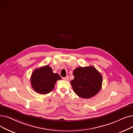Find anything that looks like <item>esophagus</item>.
I'll return each mask as SVG.
<instances>
[{
  "instance_id": "34e87169",
  "label": "esophagus",
  "mask_w": 133,
  "mask_h": 133,
  "mask_svg": "<svg viewBox=\"0 0 133 133\" xmlns=\"http://www.w3.org/2000/svg\"><path fill=\"white\" fill-rule=\"evenodd\" d=\"M62 79L64 80L68 81V80H69V77H68V76H66V77H63V78H62Z\"/></svg>"
}]
</instances>
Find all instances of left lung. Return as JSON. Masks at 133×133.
<instances>
[{
	"label": "left lung",
	"mask_w": 133,
	"mask_h": 133,
	"mask_svg": "<svg viewBox=\"0 0 133 133\" xmlns=\"http://www.w3.org/2000/svg\"><path fill=\"white\" fill-rule=\"evenodd\" d=\"M74 78L71 82L74 92L83 98H90L98 94L102 88V76L94 66L79 67L73 71Z\"/></svg>",
	"instance_id": "obj_1"
}]
</instances>
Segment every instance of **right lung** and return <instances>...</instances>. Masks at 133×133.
Listing matches in <instances>:
<instances>
[{
    "label": "right lung",
    "mask_w": 133,
    "mask_h": 133,
    "mask_svg": "<svg viewBox=\"0 0 133 133\" xmlns=\"http://www.w3.org/2000/svg\"><path fill=\"white\" fill-rule=\"evenodd\" d=\"M61 79L59 75L54 73L49 65L35 70L31 76V84L35 91L40 94H47L54 88L57 80Z\"/></svg>",
    "instance_id": "right-lung-1"
}]
</instances>
